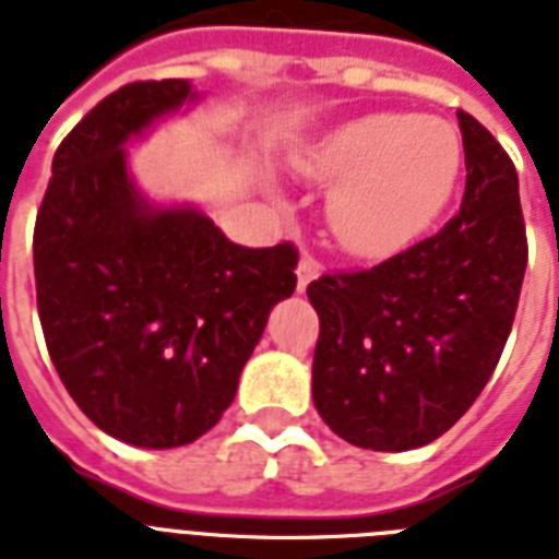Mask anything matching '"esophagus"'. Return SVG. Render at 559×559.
Returning a JSON list of instances; mask_svg holds the SVG:
<instances>
[{
	"mask_svg": "<svg viewBox=\"0 0 559 559\" xmlns=\"http://www.w3.org/2000/svg\"><path fill=\"white\" fill-rule=\"evenodd\" d=\"M319 272H321L319 261H316V258H310V255H304L301 261H298V293H304L310 281L319 278Z\"/></svg>",
	"mask_w": 559,
	"mask_h": 559,
	"instance_id": "1",
	"label": "esophagus"
}]
</instances>
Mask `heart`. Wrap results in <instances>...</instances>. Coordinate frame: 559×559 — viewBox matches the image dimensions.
I'll use <instances>...</instances> for the list:
<instances>
[{
    "label": "heart",
    "mask_w": 559,
    "mask_h": 559,
    "mask_svg": "<svg viewBox=\"0 0 559 559\" xmlns=\"http://www.w3.org/2000/svg\"><path fill=\"white\" fill-rule=\"evenodd\" d=\"M295 166L335 183L326 201L335 240L353 255L379 258L437 221L460 180L462 143L444 120L373 111L324 131Z\"/></svg>",
    "instance_id": "b5f03b06"
}]
</instances>
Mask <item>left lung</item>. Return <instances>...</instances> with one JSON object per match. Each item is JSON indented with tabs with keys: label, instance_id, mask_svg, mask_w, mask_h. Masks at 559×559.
<instances>
[{
	"label": "left lung",
	"instance_id": "8db88e82",
	"mask_svg": "<svg viewBox=\"0 0 559 559\" xmlns=\"http://www.w3.org/2000/svg\"><path fill=\"white\" fill-rule=\"evenodd\" d=\"M456 117L468 169L460 212L382 264L307 287L321 321L312 402L356 448L413 451L451 430L514 324L528 264L520 180L491 131Z\"/></svg>",
	"mask_w": 559,
	"mask_h": 559
}]
</instances>
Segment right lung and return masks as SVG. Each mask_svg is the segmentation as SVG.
Wrapping results in <instances>:
<instances>
[{"mask_svg": "<svg viewBox=\"0 0 559 559\" xmlns=\"http://www.w3.org/2000/svg\"><path fill=\"white\" fill-rule=\"evenodd\" d=\"M198 97L189 80H152L97 103L59 143L34 229L59 379L99 430L154 451L215 428L298 266L293 243L238 247L131 180L126 143Z\"/></svg>", "mask_w": 559, "mask_h": 559, "instance_id": "add662e5", "label": "right lung"}]
</instances>
